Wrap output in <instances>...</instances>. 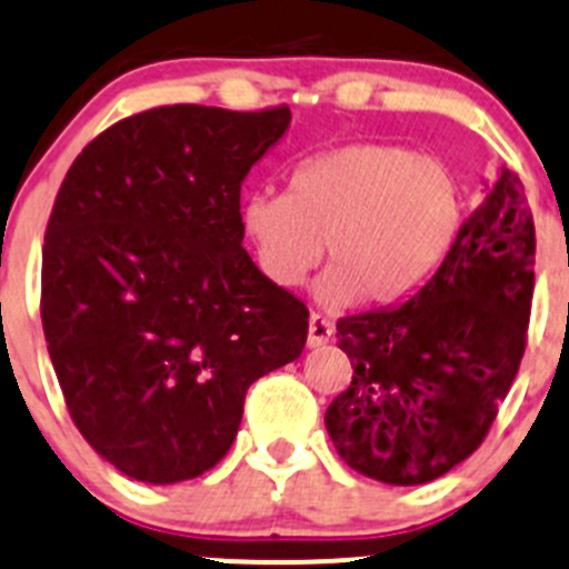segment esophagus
<instances>
[{"instance_id":"obj_1","label":"esophagus","mask_w":569,"mask_h":569,"mask_svg":"<svg viewBox=\"0 0 569 569\" xmlns=\"http://www.w3.org/2000/svg\"><path fill=\"white\" fill-rule=\"evenodd\" d=\"M330 339H333V322L319 317V313H311V319H308V347H322Z\"/></svg>"}]
</instances>
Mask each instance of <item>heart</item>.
Here are the masks:
<instances>
[{"mask_svg":"<svg viewBox=\"0 0 569 569\" xmlns=\"http://www.w3.org/2000/svg\"><path fill=\"white\" fill-rule=\"evenodd\" d=\"M239 224L263 278L297 289L322 261L317 300L345 308L411 300L439 272L465 228V186L445 158L356 141L297 163L286 194L252 191Z\"/></svg>","mask_w":569,"mask_h":569,"instance_id":"obj_1","label":"heart"}]
</instances>
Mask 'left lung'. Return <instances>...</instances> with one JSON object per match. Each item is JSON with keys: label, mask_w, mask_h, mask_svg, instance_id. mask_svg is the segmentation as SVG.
I'll use <instances>...</instances> for the list:
<instances>
[{"label": "left lung", "mask_w": 569, "mask_h": 569, "mask_svg": "<svg viewBox=\"0 0 569 569\" xmlns=\"http://www.w3.org/2000/svg\"><path fill=\"white\" fill-rule=\"evenodd\" d=\"M533 252L526 191L503 169L411 300L339 319L352 380L325 411V428L345 465L417 487L476 453L526 352Z\"/></svg>", "instance_id": "left-lung-1"}]
</instances>
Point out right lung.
Segmentation results:
<instances>
[{
  "label": "right lung",
  "instance_id": "right-lung-1",
  "mask_svg": "<svg viewBox=\"0 0 569 569\" xmlns=\"http://www.w3.org/2000/svg\"><path fill=\"white\" fill-rule=\"evenodd\" d=\"M289 108L167 104L121 119L66 172L41 322L71 419L136 481L178 483L230 450L244 395L306 347L308 308L241 247V183Z\"/></svg>",
  "mask_w": 569,
  "mask_h": 569
}]
</instances>
